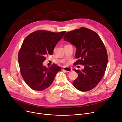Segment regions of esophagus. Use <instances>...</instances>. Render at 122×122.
Instances as JSON below:
<instances>
[{
    "label": "esophagus",
    "mask_w": 122,
    "mask_h": 122,
    "mask_svg": "<svg viewBox=\"0 0 122 122\" xmlns=\"http://www.w3.org/2000/svg\"><path fill=\"white\" fill-rule=\"evenodd\" d=\"M62 70L63 71H66L67 72H70L72 71V69L70 68H67V67H64L63 69H62Z\"/></svg>",
    "instance_id": "esophagus-1"
}]
</instances>
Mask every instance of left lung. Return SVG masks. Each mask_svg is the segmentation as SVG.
I'll return each instance as SVG.
<instances>
[{"label": "left lung", "mask_w": 122, "mask_h": 122, "mask_svg": "<svg viewBox=\"0 0 122 122\" xmlns=\"http://www.w3.org/2000/svg\"><path fill=\"white\" fill-rule=\"evenodd\" d=\"M76 48L75 57L78 59L75 65H82V70L73 69L78 74L73 86L81 92H87L95 87L103 77L108 62L104 44L96 33L82 27L67 32L63 37Z\"/></svg>", "instance_id": "8db88e82"}]
</instances>
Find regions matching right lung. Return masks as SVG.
Returning a JSON list of instances; mask_svg holds the SVG:
<instances>
[{"instance_id": "right-lung-1", "label": "right lung", "mask_w": 122, "mask_h": 122, "mask_svg": "<svg viewBox=\"0 0 122 122\" xmlns=\"http://www.w3.org/2000/svg\"><path fill=\"white\" fill-rule=\"evenodd\" d=\"M66 32L39 30L25 38L18 52V60L22 76L33 90L41 91L49 87L61 70L55 64L47 68L43 63L46 55L52 54L55 46Z\"/></svg>"}]
</instances>
